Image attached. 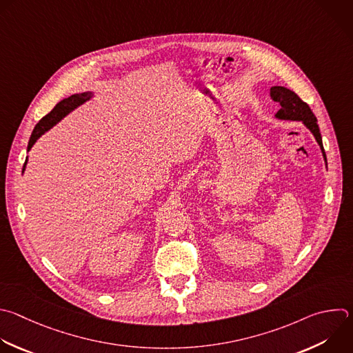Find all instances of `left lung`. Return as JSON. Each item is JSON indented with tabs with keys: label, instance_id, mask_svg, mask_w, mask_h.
I'll return each instance as SVG.
<instances>
[{
	"label": "left lung",
	"instance_id": "obj_1",
	"mask_svg": "<svg viewBox=\"0 0 353 353\" xmlns=\"http://www.w3.org/2000/svg\"><path fill=\"white\" fill-rule=\"evenodd\" d=\"M270 97L273 101L279 102L281 105L280 110L276 113V116L279 119H284V121H302L303 125L313 133L316 141L319 143L324 161L327 163V158H325V152L323 148V141H321V134H320V129L317 125V119L314 113L312 112V109L309 108V105L306 102H303L294 91L285 88V87H272L270 88Z\"/></svg>",
	"mask_w": 353,
	"mask_h": 353
}]
</instances>
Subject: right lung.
Listing matches in <instances>:
<instances>
[{
	"mask_svg": "<svg viewBox=\"0 0 353 353\" xmlns=\"http://www.w3.org/2000/svg\"><path fill=\"white\" fill-rule=\"evenodd\" d=\"M91 97V92H81V94H74V95H70L69 98H65L62 99L61 102H58L54 109L46 114L43 119L36 125L32 136H30V140H29V145H28V151L33 147V144L37 141V139L44 134L47 130H50L54 125H57L63 116H66L70 110H73L74 108H77L79 105H81L83 102H85L87 99H90ZM28 162V159H26ZM26 162H25V166H26ZM25 166H23V170H25Z\"/></svg>",
	"mask_w": 353,
	"mask_h": 353,
	"instance_id": "add662e5",
	"label": "right lung"
}]
</instances>
